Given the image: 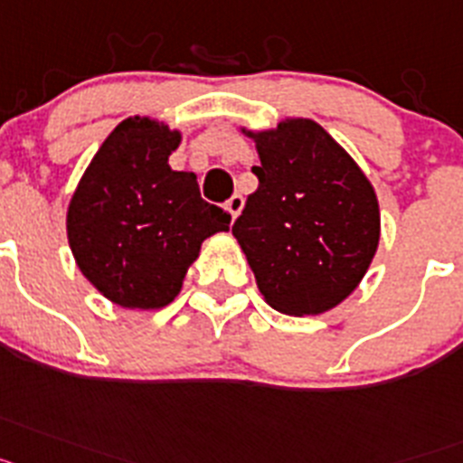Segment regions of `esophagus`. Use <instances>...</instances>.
<instances>
[{
  "mask_svg": "<svg viewBox=\"0 0 463 463\" xmlns=\"http://www.w3.org/2000/svg\"><path fill=\"white\" fill-rule=\"evenodd\" d=\"M242 207H244V198H242V195H240V193H235V195H232V198L226 203V209H228V212H231L232 219H237V216H240Z\"/></svg>",
  "mask_w": 463,
  "mask_h": 463,
  "instance_id": "esophagus-1",
  "label": "esophagus"
}]
</instances>
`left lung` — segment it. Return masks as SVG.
Instances as JSON below:
<instances>
[{
	"instance_id": "8db88e82",
	"label": "left lung",
	"mask_w": 463,
	"mask_h": 463,
	"mask_svg": "<svg viewBox=\"0 0 463 463\" xmlns=\"http://www.w3.org/2000/svg\"><path fill=\"white\" fill-rule=\"evenodd\" d=\"M256 142L259 188L232 235L265 303L305 317L343 303L368 272L380 244V204L352 156L309 118L242 130Z\"/></svg>"
}]
</instances>
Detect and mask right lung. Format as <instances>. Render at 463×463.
Segmentation results:
<instances>
[{"label":"right lung","instance_id":"add662e5","mask_svg":"<svg viewBox=\"0 0 463 463\" xmlns=\"http://www.w3.org/2000/svg\"><path fill=\"white\" fill-rule=\"evenodd\" d=\"M179 144V130L130 116L92 156L67 207L79 270L120 307L170 305L204 240L231 223L228 212L200 198L193 172L170 167Z\"/></svg>","mask_w":463,"mask_h":463}]
</instances>
